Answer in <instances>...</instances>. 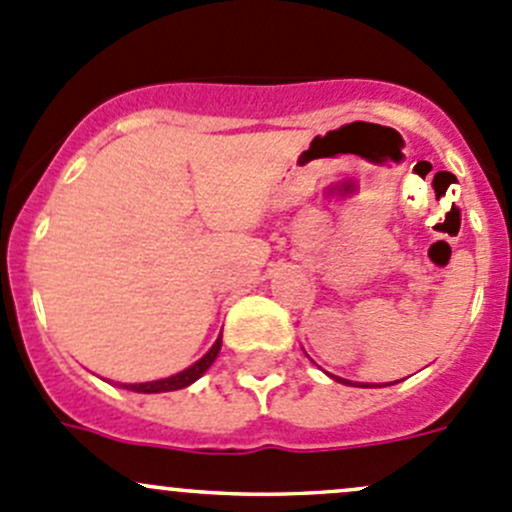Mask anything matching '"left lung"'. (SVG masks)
<instances>
[{
	"mask_svg": "<svg viewBox=\"0 0 512 512\" xmlns=\"http://www.w3.org/2000/svg\"><path fill=\"white\" fill-rule=\"evenodd\" d=\"M334 379L342 381V384H352V381H344V379H339V376H334ZM352 386H356V384H352ZM359 386H369V384H359Z\"/></svg>",
	"mask_w": 512,
	"mask_h": 512,
	"instance_id": "left-lung-1",
	"label": "left lung"
}]
</instances>
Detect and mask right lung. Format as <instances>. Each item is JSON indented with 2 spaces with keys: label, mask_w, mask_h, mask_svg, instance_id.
Listing matches in <instances>:
<instances>
[{
  "label": "right lung",
  "mask_w": 512,
  "mask_h": 512,
  "mask_svg": "<svg viewBox=\"0 0 512 512\" xmlns=\"http://www.w3.org/2000/svg\"><path fill=\"white\" fill-rule=\"evenodd\" d=\"M220 344H223V334H220V337L215 339V344H213V347H210V352L205 354L203 359H198L193 366H188V369H185V371H180V374L168 376V379L146 381V384H121V386H123V389H128V391H138V394H163V391L185 389V386H190V384H193V381H198L200 376H203L205 371L210 369V364H213V361L218 359Z\"/></svg>",
  "instance_id": "obj_1"
}]
</instances>
